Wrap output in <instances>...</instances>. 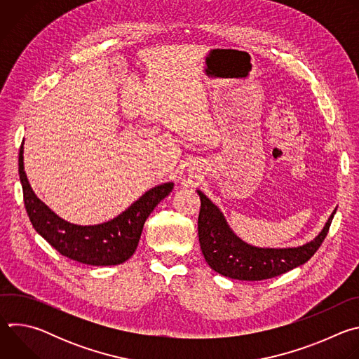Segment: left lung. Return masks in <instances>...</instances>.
<instances>
[{
	"instance_id": "8db88e82",
	"label": "left lung",
	"mask_w": 359,
	"mask_h": 359,
	"mask_svg": "<svg viewBox=\"0 0 359 359\" xmlns=\"http://www.w3.org/2000/svg\"><path fill=\"white\" fill-rule=\"evenodd\" d=\"M197 194L201 201L197 231L204 259L216 273L241 281L273 278L309 262L327 237L337 212L334 210L323 231L310 243L290 248H262L238 238L216 204L200 190Z\"/></svg>"
}]
</instances>
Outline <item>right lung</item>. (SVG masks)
Listing matches in <instances>:
<instances>
[{"mask_svg":"<svg viewBox=\"0 0 359 359\" xmlns=\"http://www.w3.org/2000/svg\"><path fill=\"white\" fill-rule=\"evenodd\" d=\"M22 153L21 144L18 172L25 210L34 229L58 252L82 264L118 266L130 259L146 219L173 189L172 182L159 184L147 190L118 217L102 224L78 226L57 216L35 196L24 172Z\"/></svg>","mask_w":359,"mask_h":359,"instance_id":"1","label":"right lung"}]
</instances>
